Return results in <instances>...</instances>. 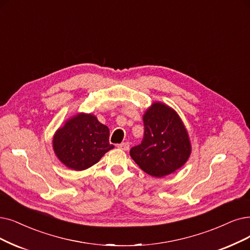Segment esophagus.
Segmentation results:
<instances>
[{"label": "esophagus", "instance_id": "obj_1", "mask_svg": "<svg viewBox=\"0 0 250 250\" xmlns=\"http://www.w3.org/2000/svg\"><path fill=\"white\" fill-rule=\"evenodd\" d=\"M129 146H130V145H129V143H122V144L118 145V147L120 149H123V151H128Z\"/></svg>", "mask_w": 250, "mask_h": 250}]
</instances>
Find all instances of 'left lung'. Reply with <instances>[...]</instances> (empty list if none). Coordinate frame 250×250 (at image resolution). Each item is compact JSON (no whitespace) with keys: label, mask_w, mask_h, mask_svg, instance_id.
Returning a JSON list of instances; mask_svg holds the SVG:
<instances>
[{"label":"left lung","mask_w":250,"mask_h":250,"mask_svg":"<svg viewBox=\"0 0 250 250\" xmlns=\"http://www.w3.org/2000/svg\"><path fill=\"white\" fill-rule=\"evenodd\" d=\"M145 135L130 156L142 170L155 177L171 174L183 167L192 152L181 117L167 104L153 103L143 116Z\"/></svg>","instance_id":"1"}]
</instances>
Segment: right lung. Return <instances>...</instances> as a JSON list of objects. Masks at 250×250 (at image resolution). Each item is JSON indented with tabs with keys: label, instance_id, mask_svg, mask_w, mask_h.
Wrapping results in <instances>:
<instances>
[{
	"label": "right lung",
	"instance_id": "obj_1",
	"mask_svg": "<svg viewBox=\"0 0 250 250\" xmlns=\"http://www.w3.org/2000/svg\"><path fill=\"white\" fill-rule=\"evenodd\" d=\"M108 138L107 126L92 114L79 113L57 129L52 146L59 161L69 169L81 171L96 164L114 148Z\"/></svg>",
	"mask_w": 250,
	"mask_h": 250
}]
</instances>
